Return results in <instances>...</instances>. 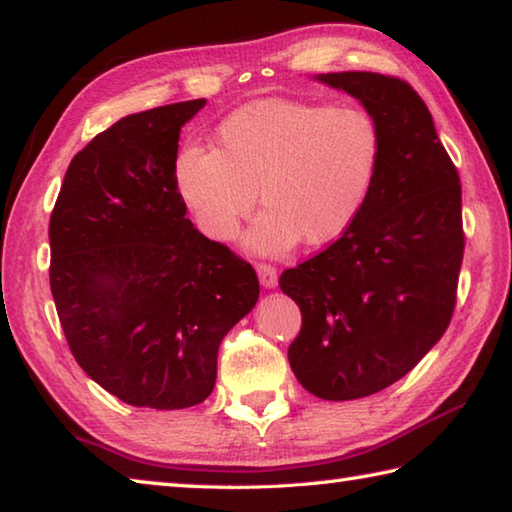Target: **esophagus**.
Masks as SVG:
<instances>
[{
	"mask_svg": "<svg viewBox=\"0 0 512 512\" xmlns=\"http://www.w3.org/2000/svg\"><path fill=\"white\" fill-rule=\"evenodd\" d=\"M257 275H259V282H262L264 288H271L277 286V271L271 264H257Z\"/></svg>",
	"mask_w": 512,
	"mask_h": 512,
	"instance_id": "esophagus-1",
	"label": "esophagus"
}]
</instances>
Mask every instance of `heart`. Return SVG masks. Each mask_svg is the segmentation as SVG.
<instances>
[{"label": "heart", "mask_w": 512, "mask_h": 512, "mask_svg": "<svg viewBox=\"0 0 512 512\" xmlns=\"http://www.w3.org/2000/svg\"><path fill=\"white\" fill-rule=\"evenodd\" d=\"M217 150L183 145L174 181L199 228L226 241L259 201L246 232L259 255H284L304 241L324 246L365 208L380 161V129L365 109L266 98L221 120Z\"/></svg>", "instance_id": "heart-1"}]
</instances>
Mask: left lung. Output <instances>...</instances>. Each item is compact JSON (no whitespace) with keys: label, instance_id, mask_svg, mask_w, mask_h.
Returning a JSON list of instances; mask_svg holds the SVG:
<instances>
[{"label":"left lung","instance_id":"left-lung-1","mask_svg":"<svg viewBox=\"0 0 512 512\" xmlns=\"http://www.w3.org/2000/svg\"><path fill=\"white\" fill-rule=\"evenodd\" d=\"M313 80L356 98L380 129L365 208L336 244L280 277L302 311L288 362L324 401L380 392L448 329L461 259V185L432 114L407 82L369 71Z\"/></svg>","mask_w":512,"mask_h":512}]
</instances>
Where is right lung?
Masks as SVG:
<instances>
[{
	"mask_svg": "<svg viewBox=\"0 0 512 512\" xmlns=\"http://www.w3.org/2000/svg\"><path fill=\"white\" fill-rule=\"evenodd\" d=\"M206 98L120 118L73 156L55 201L51 293L73 358L134 407L215 389L221 340L253 311V266L185 217L174 159Z\"/></svg>",
	"mask_w": 512,
	"mask_h": 512,
	"instance_id": "add662e5",
	"label": "right lung"
}]
</instances>
